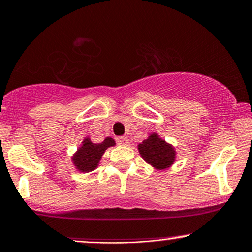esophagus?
<instances>
[{
	"label": "esophagus",
	"mask_w": 252,
	"mask_h": 252,
	"mask_svg": "<svg viewBox=\"0 0 252 252\" xmlns=\"http://www.w3.org/2000/svg\"><path fill=\"white\" fill-rule=\"evenodd\" d=\"M116 141H117V143L121 144V145H126V144L129 143L128 137H124V136H121V137H117Z\"/></svg>",
	"instance_id": "obj_1"
}]
</instances>
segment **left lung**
<instances>
[{
    "mask_svg": "<svg viewBox=\"0 0 252 252\" xmlns=\"http://www.w3.org/2000/svg\"><path fill=\"white\" fill-rule=\"evenodd\" d=\"M137 149L148 164L156 170H165L174 164L176 160L175 147L162 138L157 132H151L142 143H138Z\"/></svg>",
    "mask_w": 252,
    "mask_h": 252,
    "instance_id": "left-lung-1",
    "label": "left lung"
}]
</instances>
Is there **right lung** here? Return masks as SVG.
Wrapping results in <instances>:
<instances>
[{
    "label": "right lung",
    "instance_id": "1",
    "mask_svg": "<svg viewBox=\"0 0 252 252\" xmlns=\"http://www.w3.org/2000/svg\"><path fill=\"white\" fill-rule=\"evenodd\" d=\"M115 145H116L115 139L111 137H107L101 143H93L89 136H86L82 141V144L71 156L72 165L76 168L77 171L83 174L94 171L98 166L105 150Z\"/></svg>",
    "mask_w": 252,
    "mask_h": 252
}]
</instances>
